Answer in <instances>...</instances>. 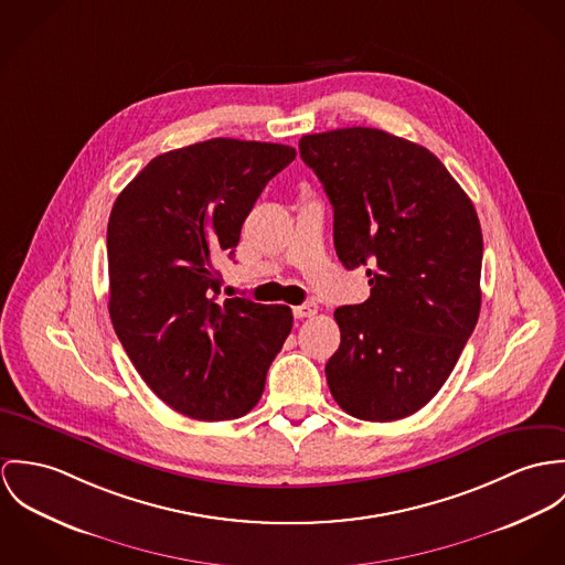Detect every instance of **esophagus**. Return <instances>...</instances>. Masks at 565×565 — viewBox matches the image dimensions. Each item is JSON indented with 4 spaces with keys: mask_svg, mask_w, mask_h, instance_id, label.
Segmentation results:
<instances>
[{
    "mask_svg": "<svg viewBox=\"0 0 565 565\" xmlns=\"http://www.w3.org/2000/svg\"><path fill=\"white\" fill-rule=\"evenodd\" d=\"M316 312H318V306L316 303H303V306H297L295 308V316L297 318H312V316H316Z\"/></svg>",
    "mask_w": 565,
    "mask_h": 565,
    "instance_id": "esophagus-1",
    "label": "esophagus"
}]
</instances>
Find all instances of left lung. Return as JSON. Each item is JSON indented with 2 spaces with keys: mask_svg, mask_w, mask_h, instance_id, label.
Segmentation results:
<instances>
[{
  "mask_svg": "<svg viewBox=\"0 0 565 565\" xmlns=\"http://www.w3.org/2000/svg\"><path fill=\"white\" fill-rule=\"evenodd\" d=\"M299 151L333 205L340 262L371 277L364 303L333 313L329 390L360 420L412 416L438 394L479 320L477 210L429 149L383 129L308 134Z\"/></svg>",
  "mask_w": 565,
  "mask_h": 565,
  "instance_id": "obj_1",
  "label": "left lung"
}]
</instances>
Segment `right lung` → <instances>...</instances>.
I'll return each mask as SVG.
<instances>
[{"instance_id":"right-lung-1","label":"right lung","mask_w":565,"mask_h":565,"mask_svg":"<svg viewBox=\"0 0 565 565\" xmlns=\"http://www.w3.org/2000/svg\"><path fill=\"white\" fill-rule=\"evenodd\" d=\"M297 151L212 138L153 158L108 221V312L138 375L175 412L232 420L255 407L292 310L225 299L216 262L234 257L264 186Z\"/></svg>"}]
</instances>
